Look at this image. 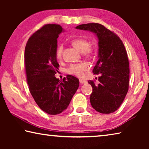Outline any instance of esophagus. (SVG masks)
Here are the masks:
<instances>
[{"instance_id": "esophagus-1", "label": "esophagus", "mask_w": 149, "mask_h": 149, "mask_svg": "<svg viewBox=\"0 0 149 149\" xmlns=\"http://www.w3.org/2000/svg\"><path fill=\"white\" fill-rule=\"evenodd\" d=\"M79 82H80V84H86L87 81L84 80V79H79Z\"/></svg>"}]
</instances>
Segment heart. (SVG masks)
<instances>
[{"mask_svg": "<svg viewBox=\"0 0 149 149\" xmlns=\"http://www.w3.org/2000/svg\"><path fill=\"white\" fill-rule=\"evenodd\" d=\"M72 45L75 49L81 52V53L85 56H90L94 52L95 48L93 45L89 43L86 39L83 38H77L72 41ZM63 51V45H60L57 48L56 58L58 59L61 58ZM87 70V65L84 63L80 64H73L70 65L66 70L68 74L81 76L83 72Z\"/></svg>", "mask_w": 149, "mask_h": 149, "instance_id": "obj_1", "label": "heart"}]
</instances>
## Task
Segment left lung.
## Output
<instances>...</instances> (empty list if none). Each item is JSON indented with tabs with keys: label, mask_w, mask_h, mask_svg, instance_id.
Returning a JSON list of instances; mask_svg holds the SVG:
<instances>
[{
	"label": "left lung",
	"mask_w": 149,
	"mask_h": 149,
	"mask_svg": "<svg viewBox=\"0 0 149 149\" xmlns=\"http://www.w3.org/2000/svg\"><path fill=\"white\" fill-rule=\"evenodd\" d=\"M75 28L94 33L99 40V60L93 73L100 76L98 84L88 81L93 88L92 107L102 114L114 112L122 104L129 88L130 64L124 45L116 34L101 24H81Z\"/></svg>",
	"instance_id": "8db88e82"
}]
</instances>
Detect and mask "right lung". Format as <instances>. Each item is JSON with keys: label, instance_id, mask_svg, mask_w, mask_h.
<instances>
[{"label": "right lung", "instance_id": "1", "mask_svg": "<svg viewBox=\"0 0 149 149\" xmlns=\"http://www.w3.org/2000/svg\"><path fill=\"white\" fill-rule=\"evenodd\" d=\"M64 31L58 24H46L29 37L25 48V68L29 91L35 102L47 114H60L68 107L79 85L68 75L63 81L54 76L58 70L57 39Z\"/></svg>", "mask_w": 149, "mask_h": 149}]
</instances>
